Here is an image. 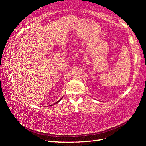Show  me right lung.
<instances>
[{"label":"right lung","mask_w":146,"mask_h":146,"mask_svg":"<svg viewBox=\"0 0 146 146\" xmlns=\"http://www.w3.org/2000/svg\"><path fill=\"white\" fill-rule=\"evenodd\" d=\"M62 98H63V97H62ZM62 98H61V99H60V100H58V102H56V103H54V104H52V105H54V104H58V102H60V100H61V99H62Z\"/></svg>","instance_id":"1"}]
</instances>
